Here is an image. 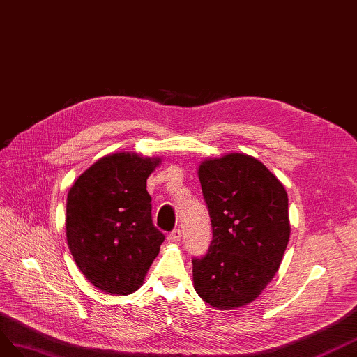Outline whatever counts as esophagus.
<instances>
[{"mask_svg": "<svg viewBox=\"0 0 357 357\" xmlns=\"http://www.w3.org/2000/svg\"><path fill=\"white\" fill-rule=\"evenodd\" d=\"M181 238H182V231H181L179 229H175V230L169 233L167 241H169L170 243H176V242L181 241Z\"/></svg>", "mask_w": 357, "mask_h": 357, "instance_id": "34e87169", "label": "esophagus"}]
</instances>
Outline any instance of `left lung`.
Here are the masks:
<instances>
[{
    "mask_svg": "<svg viewBox=\"0 0 357 357\" xmlns=\"http://www.w3.org/2000/svg\"><path fill=\"white\" fill-rule=\"evenodd\" d=\"M197 173L212 242L192 259L195 290L213 308H242L275 277L287 248V191L261 161L238 152L202 161Z\"/></svg>",
    "mask_w": 357,
    "mask_h": 357,
    "instance_id": "1",
    "label": "left lung"
}]
</instances>
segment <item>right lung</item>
<instances>
[{
    "instance_id": "right-lung-1",
    "label": "right lung",
    "mask_w": 357,
    "mask_h": 357,
    "mask_svg": "<svg viewBox=\"0 0 357 357\" xmlns=\"http://www.w3.org/2000/svg\"><path fill=\"white\" fill-rule=\"evenodd\" d=\"M160 162V157L115 152L88 167L68 191V248L101 291H136L158 256L165 235L152 222L146 179Z\"/></svg>"
}]
</instances>
